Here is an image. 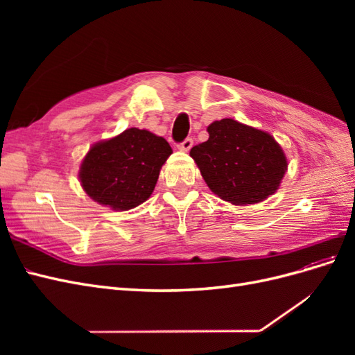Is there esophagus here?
Segmentation results:
<instances>
[{"instance_id": "1", "label": "esophagus", "mask_w": 355, "mask_h": 355, "mask_svg": "<svg viewBox=\"0 0 355 355\" xmlns=\"http://www.w3.org/2000/svg\"><path fill=\"white\" fill-rule=\"evenodd\" d=\"M192 145H194V141H192L191 137H187L184 142H180V144L178 145V148L180 149V151H189V149L192 148Z\"/></svg>"}]
</instances>
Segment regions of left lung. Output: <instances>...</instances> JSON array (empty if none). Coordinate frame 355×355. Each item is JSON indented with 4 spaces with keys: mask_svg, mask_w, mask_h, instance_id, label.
<instances>
[{
    "mask_svg": "<svg viewBox=\"0 0 355 355\" xmlns=\"http://www.w3.org/2000/svg\"><path fill=\"white\" fill-rule=\"evenodd\" d=\"M209 139L191 149L207 187L225 201L254 204L280 187L287 159L274 137L231 118L207 127Z\"/></svg>",
    "mask_w": 355,
    "mask_h": 355,
    "instance_id": "obj_1",
    "label": "left lung"
}]
</instances>
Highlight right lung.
Segmentation results:
<instances>
[{"instance_id": "obj_1", "label": "right lung", "mask_w": 355, "mask_h": 355, "mask_svg": "<svg viewBox=\"0 0 355 355\" xmlns=\"http://www.w3.org/2000/svg\"><path fill=\"white\" fill-rule=\"evenodd\" d=\"M171 154L166 139L136 127L96 144L85 155L80 180L89 197L114 210H128L153 194L159 168Z\"/></svg>"}]
</instances>
